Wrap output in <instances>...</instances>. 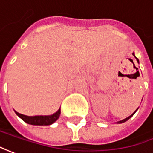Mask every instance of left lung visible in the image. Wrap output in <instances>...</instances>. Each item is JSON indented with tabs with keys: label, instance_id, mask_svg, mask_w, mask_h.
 <instances>
[{
	"label": "left lung",
	"instance_id": "8db88e82",
	"mask_svg": "<svg viewBox=\"0 0 153 153\" xmlns=\"http://www.w3.org/2000/svg\"><path fill=\"white\" fill-rule=\"evenodd\" d=\"M133 56H134V57H135V56H134V52H133ZM135 58H136V61H137V62H139V60H138V58H137V57H135ZM136 111H137V109H136V110H135V111H134V113H135V112H136ZM134 113H132V114H131V115H130V116H129V117H128V118H126V119H123V120H120V121H119V122H117V123H118V124H122V123H124V122H125V121H127V120H128V119H130V118H131V117H132V116H133V115H134Z\"/></svg>",
	"mask_w": 153,
	"mask_h": 153
}]
</instances>
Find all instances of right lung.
Instances as JSON below:
<instances>
[{"instance_id": "obj_1", "label": "right lung", "mask_w": 153, "mask_h": 153, "mask_svg": "<svg viewBox=\"0 0 153 153\" xmlns=\"http://www.w3.org/2000/svg\"><path fill=\"white\" fill-rule=\"evenodd\" d=\"M15 113L20 119H23L27 124H32V125H50L58 119L61 114V109L59 108L57 110V112H56L55 113H53L51 115H48V116H42V115H40V116H26V115L21 114L16 111H15Z\"/></svg>"}]
</instances>
